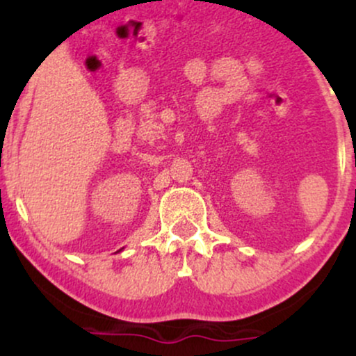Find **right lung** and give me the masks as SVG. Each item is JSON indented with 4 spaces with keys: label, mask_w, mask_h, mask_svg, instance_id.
<instances>
[{
    "label": "right lung",
    "mask_w": 356,
    "mask_h": 356,
    "mask_svg": "<svg viewBox=\"0 0 356 356\" xmlns=\"http://www.w3.org/2000/svg\"><path fill=\"white\" fill-rule=\"evenodd\" d=\"M122 249H124V248H122ZM122 249H118V251H117V252H120V251H122Z\"/></svg>",
    "instance_id": "1"
}]
</instances>
